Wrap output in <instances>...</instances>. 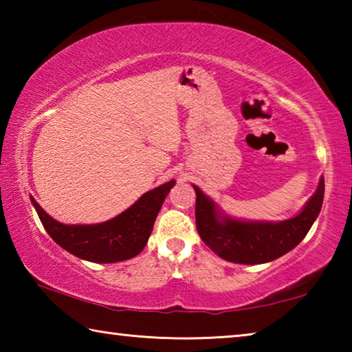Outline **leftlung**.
Returning <instances> with one entry per match:
<instances>
[{
	"label": "left lung",
	"instance_id": "8db88e82",
	"mask_svg": "<svg viewBox=\"0 0 352 352\" xmlns=\"http://www.w3.org/2000/svg\"><path fill=\"white\" fill-rule=\"evenodd\" d=\"M195 189V225L208 247L225 261L236 264H264L289 253L305 239L318 217L324 197V180L300 214L283 222H248L228 217L201 189Z\"/></svg>",
	"mask_w": 352,
	"mask_h": 352
}]
</instances>
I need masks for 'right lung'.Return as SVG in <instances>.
Returning a JSON list of instances; mask_svg holds the SVG:
<instances>
[{
	"label": "right lung",
	"instance_id": "1",
	"mask_svg": "<svg viewBox=\"0 0 352 352\" xmlns=\"http://www.w3.org/2000/svg\"><path fill=\"white\" fill-rule=\"evenodd\" d=\"M175 180L148 190L119 216L102 223L65 225L52 219L31 195V201L47 234L77 258L111 264L133 258L146 247L155 219Z\"/></svg>",
	"mask_w": 352,
	"mask_h": 352
}]
</instances>
